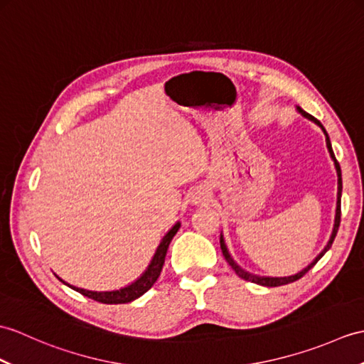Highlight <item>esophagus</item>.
Wrapping results in <instances>:
<instances>
[{"instance_id":"1","label":"esophagus","mask_w":364,"mask_h":364,"mask_svg":"<svg viewBox=\"0 0 364 364\" xmlns=\"http://www.w3.org/2000/svg\"><path fill=\"white\" fill-rule=\"evenodd\" d=\"M206 200H208V196H206L205 191H197L192 197L193 205H201V203H205Z\"/></svg>"}]
</instances>
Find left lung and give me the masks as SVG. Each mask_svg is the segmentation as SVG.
<instances>
[{"label": "left lung", "mask_w": 364, "mask_h": 364, "mask_svg": "<svg viewBox=\"0 0 364 364\" xmlns=\"http://www.w3.org/2000/svg\"><path fill=\"white\" fill-rule=\"evenodd\" d=\"M296 109H298V113H301L304 117H306V119H309V121H311V122H315L321 130H323V133L326 134V144H327V150H328V155H331V158H332V161H333V164H335V171H336V176H338V192H336V210H335V223H333V230H332V235H331V239H328V242H327V245L324 247V250L319 252V255L314 259V262H310V264L304 268V269H301V272H298L296 274H291V276H281V277H273V276H259V274H255V273H250V272H247V269H243L237 262H235L234 259H232V256H231V252H230V250H228V247H226V242H225V237H223V232L220 234V248H222V251H223V256H225V259H226V262L228 264L231 265V268L234 269L235 272V274H237L239 277H242V279H245V281H250V282H255V284H259V285H264V287H279V285H285V284H290V282H294V281H298V279H301L304 274H306L310 268H314V265L316 264V262L323 257L326 252L331 250V247H332V243H333V240H335V235H336V232H338V228H340V220H341V192H343V180H341V168H340V164H338V161H336V158H335V154H333V150H332V144H331V138H328V134H327V132H326V129L323 127V124H321L316 117H314L311 114H309V113H306L304 112V109L301 108V107H296Z\"/></svg>", "instance_id": "1"}]
</instances>
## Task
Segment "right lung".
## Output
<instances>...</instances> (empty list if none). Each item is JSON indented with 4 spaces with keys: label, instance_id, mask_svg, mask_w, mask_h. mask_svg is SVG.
<instances>
[{
    "label": "right lung",
    "instance_id": "add662e5",
    "mask_svg": "<svg viewBox=\"0 0 364 364\" xmlns=\"http://www.w3.org/2000/svg\"><path fill=\"white\" fill-rule=\"evenodd\" d=\"M180 226H181V223L176 222L171 228V230L166 232V235L161 239V242H159L155 255L150 260V264L147 265L146 269H144V273L138 279H134L132 284L121 287V289L107 290V291H96V290H87V289H80V287L71 285V284L65 282L62 277L57 276L58 281H62L65 285L70 287V289L82 293L83 296L91 298V299L99 301V302H104V304H125V302H132L134 299H138L139 296H142L144 293L154 287V284L156 282V279L159 277V274H161L167 248H168V245H171V240L173 239V235L178 232Z\"/></svg>",
    "mask_w": 364,
    "mask_h": 364
}]
</instances>
